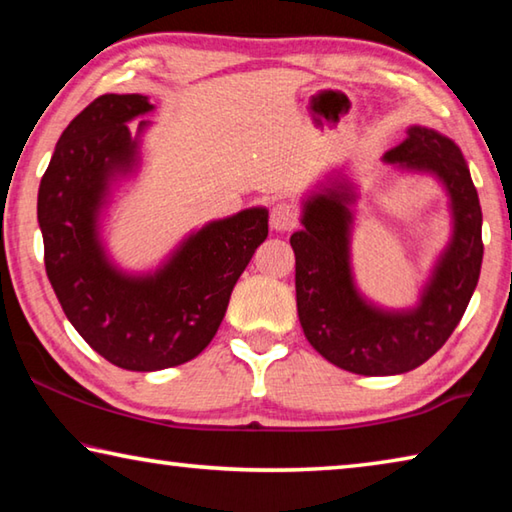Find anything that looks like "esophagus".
Segmentation results:
<instances>
[{
	"instance_id": "esophagus-1",
	"label": "esophagus",
	"mask_w": 512,
	"mask_h": 512,
	"mask_svg": "<svg viewBox=\"0 0 512 512\" xmlns=\"http://www.w3.org/2000/svg\"><path fill=\"white\" fill-rule=\"evenodd\" d=\"M298 225V210L291 203H277L271 210V228L275 232H287Z\"/></svg>"
}]
</instances>
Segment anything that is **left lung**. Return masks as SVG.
Returning <instances> with one entry per match:
<instances>
[{"label": "left lung", "mask_w": 512, "mask_h": 512, "mask_svg": "<svg viewBox=\"0 0 512 512\" xmlns=\"http://www.w3.org/2000/svg\"><path fill=\"white\" fill-rule=\"evenodd\" d=\"M384 162L436 178L452 214V235L413 307H379L357 287L352 232L359 194L343 171L302 201V230L291 235L302 332L329 363L366 377L402 375L443 348L465 314L483 262L479 194L454 140L409 126L406 140L386 151Z\"/></svg>", "instance_id": "obj_1"}]
</instances>
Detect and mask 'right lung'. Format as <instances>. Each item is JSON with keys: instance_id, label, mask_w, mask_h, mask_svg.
Instances as JSON below:
<instances>
[{"instance_id": "1", "label": "right lung", "mask_w": 512, "mask_h": 512, "mask_svg": "<svg viewBox=\"0 0 512 512\" xmlns=\"http://www.w3.org/2000/svg\"><path fill=\"white\" fill-rule=\"evenodd\" d=\"M142 94H103L60 135L40 180L38 223L45 268L69 323L115 366L153 372L180 366L214 339L230 293L268 235L266 207H248L192 230L153 271L115 264L103 219L121 180L142 167V137L128 124L153 112Z\"/></svg>"}]
</instances>
